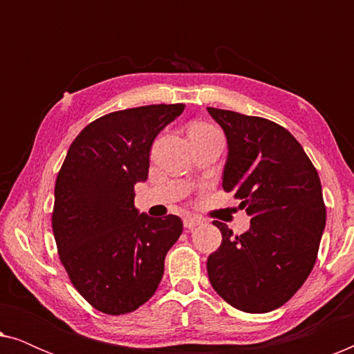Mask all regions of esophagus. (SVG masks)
<instances>
[{"instance_id":"obj_1","label":"esophagus","mask_w":354,"mask_h":354,"mask_svg":"<svg viewBox=\"0 0 354 354\" xmlns=\"http://www.w3.org/2000/svg\"><path fill=\"white\" fill-rule=\"evenodd\" d=\"M200 224H203V221L200 219V217H183V227H185V229H188V230H192V229H195L196 225H200Z\"/></svg>"}]
</instances>
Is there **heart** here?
Masks as SVG:
<instances>
[{"label":"heart","mask_w":354,"mask_h":354,"mask_svg":"<svg viewBox=\"0 0 354 354\" xmlns=\"http://www.w3.org/2000/svg\"><path fill=\"white\" fill-rule=\"evenodd\" d=\"M212 130H216V129H212L211 125H206V124H195V125H193V127L190 129V133H195V132H212Z\"/></svg>","instance_id":"1"}]
</instances>
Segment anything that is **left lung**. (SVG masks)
<instances>
[{
  "label": "left lung",
  "instance_id": "obj_1",
  "mask_svg": "<svg viewBox=\"0 0 354 354\" xmlns=\"http://www.w3.org/2000/svg\"><path fill=\"white\" fill-rule=\"evenodd\" d=\"M224 129L229 156L222 187L240 200L251 227L234 235L214 221L222 243L207 258L212 288L245 313H269L301 288L316 263L326 205L316 167L282 125L207 108Z\"/></svg>",
  "mask_w": 354,
  "mask_h": 354
}]
</instances>
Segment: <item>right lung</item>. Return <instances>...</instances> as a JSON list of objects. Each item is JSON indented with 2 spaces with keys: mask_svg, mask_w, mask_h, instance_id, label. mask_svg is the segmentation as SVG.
<instances>
[{
  "mask_svg": "<svg viewBox=\"0 0 354 354\" xmlns=\"http://www.w3.org/2000/svg\"><path fill=\"white\" fill-rule=\"evenodd\" d=\"M185 104H149L93 120L72 142L57 172L53 234L72 285L91 306L119 316L156 292L180 217H149L133 206L148 178L156 135Z\"/></svg>",
  "mask_w": 354,
  "mask_h": 354,
  "instance_id": "1",
  "label": "right lung"
}]
</instances>
